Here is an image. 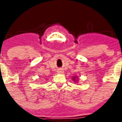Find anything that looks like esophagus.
<instances>
[{"instance_id": "obj_1", "label": "esophagus", "mask_w": 122, "mask_h": 122, "mask_svg": "<svg viewBox=\"0 0 122 122\" xmlns=\"http://www.w3.org/2000/svg\"><path fill=\"white\" fill-rule=\"evenodd\" d=\"M57 72L59 73H63V71L62 70H59Z\"/></svg>"}]
</instances>
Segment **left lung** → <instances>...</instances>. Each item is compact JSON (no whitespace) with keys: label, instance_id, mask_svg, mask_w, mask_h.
I'll return each instance as SVG.
<instances>
[{"label":"left lung","instance_id":"obj_1","mask_svg":"<svg viewBox=\"0 0 122 122\" xmlns=\"http://www.w3.org/2000/svg\"><path fill=\"white\" fill-rule=\"evenodd\" d=\"M72 80H73V81H74L75 82H76V83H77V81H78V76H73Z\"/></svg>","mask_w":122,"mask_h":122}]
</instances>
